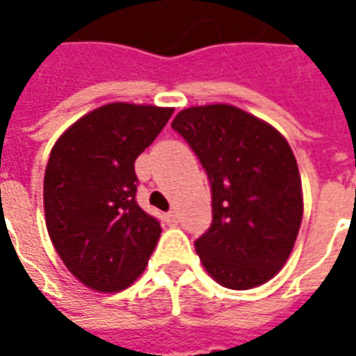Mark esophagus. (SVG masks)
I'll use <instances>...</instances> for the list:
<instances>
[{
  "label": "esophagus",
  "mask_w": 356,
  "mask_h": 356,
  "mask_svg": "<svg viewBox=\"0 0 356 356\" xmlns=\"http://www.w3.org/2000/svg\"><path fill=\"white\" fill-rule=\"evenodd\" d=\"M165 223L171 225V227L177 225V213H175V211H168V213H165Z\"/></svg>",
  "instance_id": "34e87169"
}]
</instances>
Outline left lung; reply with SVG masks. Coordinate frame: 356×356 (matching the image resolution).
Returning a JSON list of instances; mask_svg holds the SVG:
<instances>
[{"label":"left lung","instance_id":"1","mask_svg":"<svg viewBox=\"0 0 356 356\" xmlns=\"http://www.w3.org/2000/svg\"><path fill=\"white\" fill-rule=\"evenodd\" d=\"M171 127L200 158L211 183L213 221L194 242L208 275L252 290L286 265L303 219V191L288 140L232 104L179 112Z\"/></svg>","mask_w":356,"mask_h":356}]
</instances>
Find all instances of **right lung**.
<instances>
[{"label": "right lung", "instance_id": "obj_1", "mask_svg": "<svg viewBox=\"0 0 356 356\" xmlns=\"http://www.w3.org/2000/svg\"><path fill=\"white\" fill-rule=\"evenodd\" d=\"M170 106L108 102L53 145L43 177L47 232L66 268L95 291L125 290L147 267L162 227L135 202V160Z\"/></svg>", "mask_w": 356, "mask_h": 356}]
</instances>
